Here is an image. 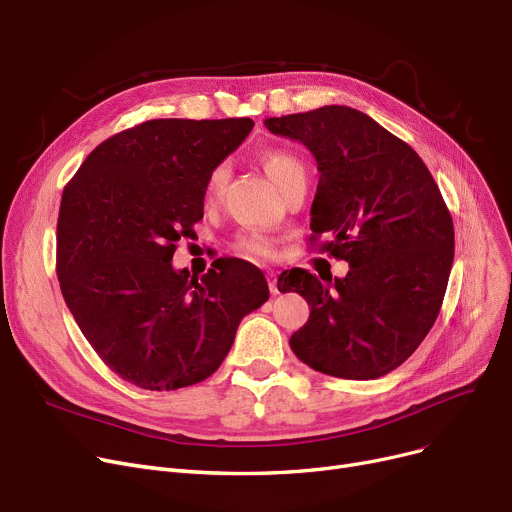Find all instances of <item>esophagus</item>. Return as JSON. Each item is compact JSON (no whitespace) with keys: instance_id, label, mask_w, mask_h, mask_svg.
<instances>
[{"instance_id":"esophagus-1","label":"esophagus","mask_w":512,"mask_h":512,"mask_svg":"<svg viewBox=\"0 0 512 512\" xmlns=\"http://www.w3.org/2000/svg\"><path fill=\"white\" fill-rule=\"evenodd\" d=\"M267 284H270V292L274 294V297H276V294H280V286H278V276H276L274 272H270V274H267Z\"/></svg>"}]
</instances>
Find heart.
Listing matches in <instances>:
<instances>
[{
    "label": "heart",
    "instance_id": "1",
    "mask_svg": "<svg viewBox=\"0 0 512 512\" xmlns=\"http://www.w3.org/2000/svg\"><path fill=\"white\" fill-rule=\"evenodd\" d=\"M261 166H263V170L267 172V176L272 178V182H274L278 188H282V186L288 182L290 176H294L297 172L305 170L303 161H301L297 155H294V153L284 151V149H270V151H265V153L261 155ZM226 180H228V166H226V164L215 166V168L209 172V176H207V180H205V188H203V201H205V205L218 203V199H220V195H222V191H224ZM238 249H240L242 253H245V255L253 257V259H267V257H272V253H274L272 242L267 240L265 236H261V234H247V236H242V238L238 240Z\"/></svg>",
    "mask_w": 512,
    "mask_h": 512
}]
</instances>
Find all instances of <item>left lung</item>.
Masks as SVG:
<instances>
[{
    "mask_svg": "<svg viewBox=\"0 0 512 512\" xmlns=\"http://www.w3.org/2000/svg\"><path fill=\"white\" fill-rule=\"evenodd\" d=\"M267 130L303 143L317 161L311 230L348 263L344 278L282 272L280 292L311 307L290 348L315 371L375 380L405 363L432 330L454 259V226L421 157L367 114L324 105L265 118Z\"/></svg>",
    "mask_w": 512,
    "mask_h": 512,
    "instance_id": "8db88e82",
    "label": "left lung"
}]
</instances>
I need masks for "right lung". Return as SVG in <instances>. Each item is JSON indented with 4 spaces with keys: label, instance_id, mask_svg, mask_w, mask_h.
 I'll use <instances>...</instances> for the list:
<instances>
[{
    "label": "right lung",
    "instance_id": "obj_1",
    "mask_svg": "<svg viewBox=\"0 0 512 512\" xmlns=\"http://www.w3.org/2000/svg\"><path fill=\"white\" fill-rule=\"evenodd\" d=\"M255 122L149 120L95 147L66 184L58 280L80 332L122 380L145 390L203 382L230 353L240 319L270 299L249 261L174 270L180 238L203 218L209 172Z\"/></svg>",
    "mask_w": 512,
    "mask_h": 512
}]
</instances>
